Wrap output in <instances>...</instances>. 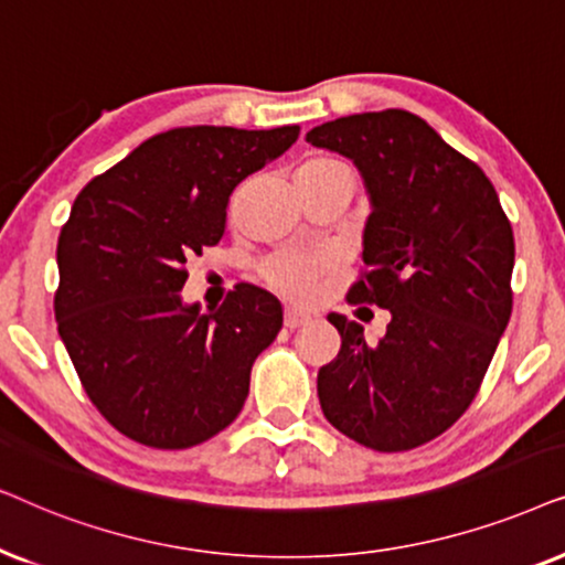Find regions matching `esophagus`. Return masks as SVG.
Masks as SVG:
<instances>
[{
	"label": "esophagus",
	"instance_id": "1",
	"mask_svg": "<svg viewBox=\"0 0 565 565\" xmlns=\"http://www.w3.org/2000/svg\"><path fill=\"white\" fill-rule=\"evenodd\" d=\"M312 320V315H307V312H302V310H287L284 312V326H287L289 330H295V328H302V326H307V322Z\"/></svg>",
	"mask_w": 565,
	"mask_h": 565
}]
</instances>
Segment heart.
<instances>
[{
	"label": "heart",
	"instance_id": "obj_1",
	"mask_svg": "<svg viewBox=\"0 0 565 565\" xmlns=\"http://www.w3.org/2000/svg\"><path fill=\"white\" fill-rule=\"evenodd\" d=\"M330 172H351L341 160H330V157H318V160L305 162L302 168L297 170V178H318V175H330ZM328 266L326 255L315 253H287L278 255L266 266V281L276 291H281L284 297L289 299H310L318 289V278L322 268Z\"/></svg>",
	"mask_w": 565,
	"mask_h": 565
}]
</instances>
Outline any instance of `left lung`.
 Instances as JSON below:
<instances>
[{
    "mask_svg": "<svg viewBox=\"0 0 565 565\" xmlns=\"http://www.w3.org/2000/svg\"><path fill=\"white\" fill-rule=\"evenodd\" d=\"M307 141L364 180L370 274L349 302L390 310L377 343L328 315L341 351L318 374L322 413L359 445L405 452L447 431L483 382L511 318L514 232L486 172L408 110L328 120Z\"/></svg>",
    "mask_w": 565,
    "mask_h": 565,
    "instance_id": "obj_1",
    "label": "left lung"
}]
</instances>
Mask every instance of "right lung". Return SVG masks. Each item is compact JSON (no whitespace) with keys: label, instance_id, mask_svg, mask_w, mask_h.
Returning a JSON list of instances; mask_svg holds the SVG:
<instances>
[{"label":"right lung","instance_id":"right-lung-1","mask_svg":"<svg viewBox=\"0 0 565 565\" xmlns=\"http://www.w3.org/2000/svg\"><path fill=\"white\" fill-rule=\"evenodd\" d=\"M297 137L299 126L157 134L74 201L56 247L58 335L95 408L139 445L195 447L243 411L281 302L237 284L201 312L180 297L183 266L222 239L232 191Z\"/></svg>","mask_w":565,"mask_h":565}]
</instances>
